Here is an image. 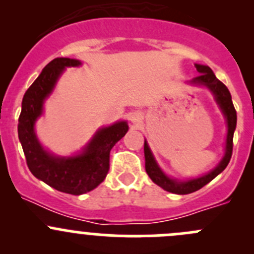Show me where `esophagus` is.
Instances as JSON below:
<instances>
[{"label":"esophagus","instance_id":"1","mask_svg":"<svg viewBox=\"0 0 254 254\" xmlns=\"http://www.w3.org/2000/svg\"><path fill=\"white\" fill-rule=\"evenodd\" d=\"M131 123L132 124H139L140 122H141V114L140 113H134V114L131 115Z\"/></svg>","mask_w":254,"mask_h":254}]
</instances>
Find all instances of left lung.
Returning <instances> with one entry per match:
<instances>
[{
	"mask_svg": "<svg viewBox=\"0 0 254 254\" xmlns=\"http://www.w3.org/2000/svg\"><path fill=\"white\" fill-rule=\"evenodd\" d=\"M195 68L199 72L196 77H194L190 81L191 84H198V86H205L210 91L212 92L215 97V101L219 104L220 109L224 113L225 118H226L227 123V136H226V147H225V155L222 160L220 161L219 165L205 176H201L199 178L188 179V181H177V179L170 178L162 172L160 167H158L157 162H156L155 157H153L152 152H151L148 143L146 142L143 145V152H145V168L147 172L148 177L152 179L153 183L160 186L165 190L170 191V193L175 194H189L193 191L199 190L206 186L209 182H211L217 175L222 172L229 165L230 160L232 156V147H234V132L236 129L237 123V115L235 111L234 103H232L231 94L227 87L222 83L221 81L216 78L214 75L211 68L205 65H198L195 64Z\"/></svg>",
	"mask_w": 254,
	"mask_h": 254,
	"instance_id": "obj_1",
	"label": "left lung"
}]
</instances>
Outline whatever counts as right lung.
<instances>
[{"label": "right lung", "instance_id": "1", "mask_svg": "<svg viewBox=\"0 0 254 254\" xmlns=\"http://www.w3.org/2000/svg\"><path fill=\"white\" fill-rule=\"evenodd\" d=\"M79 65L81 61L68 58L50 61L25 92L18 119V137L30 172L56 190L72 195L93 190L104 181L109 171L111 150L129 129L127 122L102 127L81 153L70 157H58L44 150L35 135V122L43 114L44 101L64 70Z\"/></svg>", "mask_w": 254, "mask_h": 254}]
</instances>
